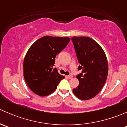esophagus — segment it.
Wrapping results in <instances>:
<instances>
[{"label": "esophagus", "mask_w": 127, "mask_h": 127, "mask_svg": "<svg viewBox=\"0 0 127 127\" xmlns=\"http://www.w3.org/2000/svg\"><path fill=\"white\" fill-rule=\"evenodd\" d=\"M66 77H67V78H68V79H71V78L73 77V76L72 75H69L66 76Z\"/></svg>", "instance_id": "obj_1"}]
</instances>
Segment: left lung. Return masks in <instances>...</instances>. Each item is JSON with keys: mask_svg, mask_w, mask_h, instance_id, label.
I'll use <instances>...</instances> for the list:
<instances>
[{"mask_svg": "<svg viewBox=\"0 0 127 127\" xmlns=\"http://www.w3.org/2000/svg\"><path fill=\"white\" fill-rule=\"evenodd\" d=\"M81 73L77 75L79 85L72 90L79 99L87 100L94 98L106 82L108 65L102 47L87 36L72 37Z\"/></svg>", "mask_w": 127, "mask_h": 127, "instance_id": "left-lung-1", "label": "left lung"}]
</instances>
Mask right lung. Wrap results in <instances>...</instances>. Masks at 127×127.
Returning a JSON list of instances; mask_svg holds the SVG:
<instances>
[{"mask_svg":"<svg viewBox=\"0 0 127 127\" xmlns=\"http://www.w3.org/2000/svg\"><path fill=\"white\" fill-rule=\"evenodd\" d=\"M70 40L69 37L46 36L36 41L29 48L24 60V77L34 94L41 97L50 95L64 78L53 66L56 56Z\"/></svg>","mask_w":127,"mask_h":127,"instance_id":"obj_1","label":"right lung"}]
</instances>
